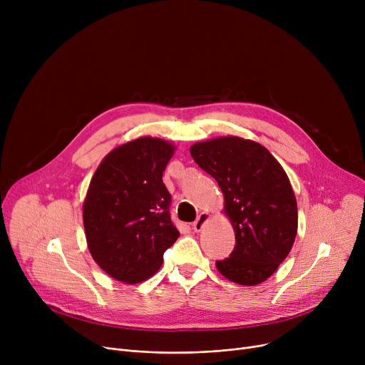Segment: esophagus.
<instances>
[{
  "label": "esophagus",
  "mask_w": 365,
  "mask_h": 365,
  "mask_svg": "<svg viewBox=\"0 0 365 365\" xmlns=\"http://www.w3.org/2000/svg\"><path fill=\"white\" fill-rule=\"evenodd\" d=\"M208 220H210V215H208L207 212H202V213H200V216L197 217V220L192 223L194 231H195V232H200L201 229L204 227V225H205Z\"/></svg>",
  "instance_id": "obj_1"
}]
</instances>
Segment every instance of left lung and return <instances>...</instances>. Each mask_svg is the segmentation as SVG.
Returning a JSON list of instances; mask_svg holds the SVG:
<instances>
[{
	"mask_svg": "<svg viewBox=\"0 0 365 365\" xmlns=\"http://www.w3.org/2000/svg\"><path fill=\"white\" fill-rule=\"evenodd\" d=\"M194 161L213 176L225 198L235 247L217 271L240 285L269 278L289 256L297 234V202L289 176L257 142L223 136L190 146Z\"/></svg>",
	"mask_w": 365,
	"mask_h": 365,
	"instance_id": "left-lung-1",
	"label": "left lung"
}]
</instances>
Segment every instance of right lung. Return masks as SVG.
Listing matches in <instances>:
<instances>
[{
    "instance_id": "add662e5",
    "label": "right lung",
    "mask_w": 365,
    "mask_h": 365,
    "mask_svg": "<svg viewBox=\"0 0 365 365\" xmlns=\"http://www.w3.org/2000/svg\"><path fill=\"white\" fill-rule=\"evenodd\" d=\"M175 149L143 136L113 148L94 171L83 204L86 240L94 262L113 279L139 284L150 278L180 235L163 183Z\"/></svg>"
}]
</instances>
